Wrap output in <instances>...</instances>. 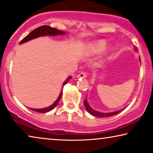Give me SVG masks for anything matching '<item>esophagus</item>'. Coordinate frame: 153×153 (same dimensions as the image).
Segmentation results:
<instances>
[{
  "instance_id": "obj_1",
  "label": "esophagus",
  "mask_w": 153,
  "mask_h": 153,
  "mask_svg": "<svg viewBox=\"0 0 153 153\" xmlns=\"http://www.w3.org/2000/svg\"><path fill=\"white\" fill-rule=\"evenodd\" d=\"M87 77V74L85 72H81L79 73V74L77 75V78H85Z\"/></svg>"
}]
</instances>
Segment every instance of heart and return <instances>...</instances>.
I'll return each instance as SVG.
<instances>
[{
	"instance_id": "heart-1",
	"label": "heart",
	"mask_w": 153,
	"mask_h": 153,
	"mask_svg": "<svg viewBox=\"0 0 153 153\" xmlns=\"http://www.w3.org/2000/svg\"><path fill=\"white\" fill-rule=\"evenodd\" d=\"M107 47L106 42L103 40H100L95 42L92 46V51L95 54H99V53L103 52V51L105 50Z\"/></svg>"
}]
</instances>
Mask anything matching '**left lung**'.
I'll return each mask as SVG.
<instances>
[{
	"instance_id": "obj_1",
	"label": "left lung",
	"mask_w": 153,
	"mask_h": 153,
	"mask_svg": "<svg viewBox=\"0 0 153 153\" xmlns=\"http://www.w3.org/2000/svg\"><path fill=\"white\" fill-rule=\"evenodd\" d=\"M135 50H137V49L135 48ZM139 59L140 60V57H139ZM84 105H85V108H86V110H87V111L88 112L89 114H91V115L94 116V117H111V116L117 115V113H119L120 112H121L122 111H123V110L125 109V108H123V109L119 110V111H117L111 112V113H101V112L97 111H95V110H94L92 108H91L90 105H89V103H88V102H87V97L84 101Z\"/></svg>"
}]
</instances>
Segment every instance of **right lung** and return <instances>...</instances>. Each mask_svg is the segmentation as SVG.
Instances as JSON below:
<instances>
[{"label":"right lung","instance_id":"right-lung-1","mask_svg":"<svg viewBox=\"0 0 153 153\" xmlns=\"http://www.w3.org/2000/svg\"><path fill=\"white\" fill-rule=\"evenodd\" d=\"M66 32L62 31V30H59L56 29V28H52L49 26H46V25L41 26H40V27L34 29L33 30H32L30 33H28L25 38H23V39L21 40V42H19V45L25 43V42L30 41V40H31L33 39H35V38L42 37V36H55L64 35V34H66ZM71 78H72V76H69L68 78H67L66 80H65V82L63 83L62 88L64 87V86L66 84V83L68 82V81L70 80ZM62 91H61L59 95V97L57 98V99L54 101V103H53V104L50 105L49 107L44 108H38V109L30 108V109L32 110V111L38 112V113H48V112L52 111V110H53L54 108L56 107V105L58 104L61 98H62Z\"/></svg>","mask_w":153,"mask_h":153}]
</instances>
